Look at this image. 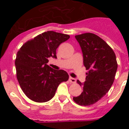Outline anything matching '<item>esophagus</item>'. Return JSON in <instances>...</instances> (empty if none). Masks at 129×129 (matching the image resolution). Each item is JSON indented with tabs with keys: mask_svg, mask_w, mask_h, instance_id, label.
<instances>
[{
	"mask_svg": "<svg viewBox=\"0 0 129 129\" xmlns=\"http://www.w3.org/2000/svg\"><path fill=\"white\" fill-rule=\"evenodd\" d=\"M69 81H70V82H71V83L74 84V83H75L76 82V79L75 78H73V77H69Z\"/></svg>",
	"mask_w": 129,
	"mask_h": 129,
	"instance_id": "esophagus-1",
	"label": "esophagus"
}]
</instances>
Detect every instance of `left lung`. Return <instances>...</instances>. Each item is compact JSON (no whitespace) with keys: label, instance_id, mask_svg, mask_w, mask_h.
<instances>
[{"label":"left lung","instance_id":"obj_1","mask_svg":"<svg viewBox=\"0 0 129 129\" xmlns=\"http://www.w3.org/2000/svg\"><path fill=\"white\" fill-rule=\"evenodd\" d=\"M88 70L86 81L81 83L83 92L73 100L80 106H90L101 100L113 84L117 69L116 56L113 49L97 35L92 33L76 35Z\"/></svg>","mask_w":129,"mask_h":129}]
</instances>
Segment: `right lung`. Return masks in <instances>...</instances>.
<instances>
[{"label": "right lung", "mask_w": 129, "mask_h": 129, "mask_svg": "<svg viewBox=\"0 0 129 129\" xmlns=\"http://www.w3.org/2000/svg\"><path fill=\"white\" fill-rule=\"evenodd\" d=\"M70 38L68 34L48 31L25 43L15 60L16 77L27 97L36 102H45L55 95L59 85L68 80L63 70H54L48 58H56L59 45Z\"/></svg>", "instance_id": "obj_1"}]
</instances>
